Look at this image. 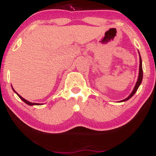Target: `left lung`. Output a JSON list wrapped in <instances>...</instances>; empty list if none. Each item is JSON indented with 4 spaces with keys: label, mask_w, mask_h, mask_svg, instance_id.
Segmentation results:
<instances>
[{
    "label": "left lung",
    "mask_w": 156,
    "mask_h": 156,
    "mask_svg": "<svg viewBox=\"0 0 156 156\" xmlns=\"http://www.w3.org/2000/svg\"><path fill=\"white\" fill-rule=\"evenodd\" d=\"M142 78H143L142 63H141V56H140V54H139V77H138V80H137L136 83L135 87H134V89H133V92L130 93V95L128 96L127 98H125V99L122 100V101H119V102H124V101H128V100H129L130 98H132V97L134 95V94H135V93L136 92L138 88H139V86H140L141 81H142Z\"/></svg>",
    "instance_id": "1"
}]
</instances>
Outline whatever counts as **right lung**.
Here are the masks:
<instances>
[{"label": "right lung", "instance_id": "obj_1", "mask_svg": "<svg viewBox=\"0 0 156 156\" xmlns=\"http://www.w3.org/2000/svg\"><path fill=\"white\" fill-rule=\"evenodd\" d=\"M12 89H13V91H14V92H15L16 93V94H17V95H18V97H19V98H20V99H21V100H22V101H23V102H25V103H26V104H28V105H41V103H31V102H29V101H26V99H24V98H22V97H21L20 95V94H17V92H15V89H14L13 88H12Z\"/></svg>", "mask_w": 156, "mask_h": 156}]
</instances>
